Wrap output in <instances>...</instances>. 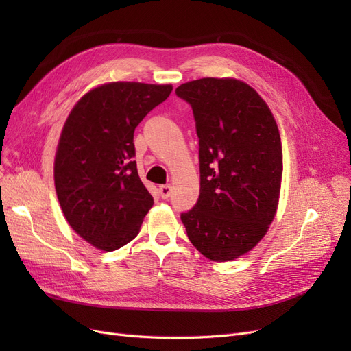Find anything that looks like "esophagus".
<instances>
[{
	"label": "esophagus",
	"mask_w": 351,
	"mask_h": 351,
	"mask_svg": "<svg viewBox=\"0 0 351 351\" xmlns=\"http://www.w3.org/2000/svg\"><path fill=\"white\" fill-rule=\"evenodd\" d=\"M159 193H161L162 199H168L169 196H171V186L169 184L159 186Z\"/></svg>",
	"instance_id": "34e87169"
}]
</instances>
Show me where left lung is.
Masks as SVG:
<instances>
[{"label": "left lung", "instance_id": "8db88e82", "mask_svg": "<svg viewBox=\"0 0 351 351\" xmlns=\"http://www.w3.org/2000/svg\"><path fill=\"white\" fill-rule=\"evenodd\" d=\"M176 93L192 105L199 137V199L182 214L187 237L209 261H234L265 237L277 214V121L261 95L234 77L192 80Z\"/></svg>", "mask_w": 351, "mask_h": 351}]
</instances>
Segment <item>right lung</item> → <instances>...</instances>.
Segmentation results:
<instances>
[{
    "label": "right lung",
    "instance_id": "obj_1",
    "mask_svg": "<svg viewBox=\"0 0 351 351\" xmlns=\"http://www.w3.org/2000/svg\"><path fill=\"white\" fill-rule=\"evenodd\" d=\"M173 84L110 82L76 102L62 125L54 183L69 226L93 247L130 243L154 205L137 174L133 133Z\"/></svg>",
    "mask_w": 351,
    "mask_h": 351
}]
</instances>
